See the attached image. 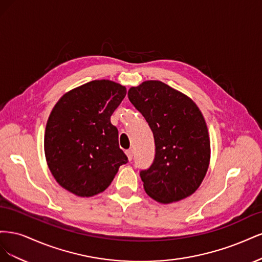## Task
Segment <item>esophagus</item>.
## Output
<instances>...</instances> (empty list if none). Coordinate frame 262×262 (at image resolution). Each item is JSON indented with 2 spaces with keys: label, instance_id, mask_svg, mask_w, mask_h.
Masks as SVG:
<instances>
[{
  "label": "esophagus",
  "instance_id": "esophagus-1",
  "mask_svg": "<svg viewBox=\"0 0 262 262\" xmlns=\"http://www.w3.org/2000/svg\"><path fill=\"white\" fill-rule=\"evenodd\" d=\"M125 154H126V156H128L129 161H131V160H132V157H133V152H132V149H128V150H125Z\"/></svg>",
  "mask_w": 262,
  "mask_h": 262
}]
</instances>
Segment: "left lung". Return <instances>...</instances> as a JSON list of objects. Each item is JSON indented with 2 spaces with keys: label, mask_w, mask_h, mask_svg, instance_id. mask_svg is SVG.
<instances>
[{
  "label": "left lung",
  "mask_w": 262,
  "mask_h": 262,
  "mask_svg": "<svg viewBox=\"0 0 262 262\" xmlns=\"http://www.w3.org/2000/svg\"><path fill=\"white\" fill-rule=\"evenodd\" d=\"M155 140V158L140 176L145 192L160 203H172L200 187L210 165L207 123L195 102L161 81H145L128 92Z\"/></svg>",
  "instance_id": "1"
}]
</instances>
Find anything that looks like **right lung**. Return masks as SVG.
Listing matches in <instances>:
<instances>
[{
	"instance_id": "obj_1",
	"label": "right lung",
	"mask_w": 262,
	"mask_h": 262,
	"mask_svg": "<svg viewBox=\"0 0 262 262\" xmlns=\"http://www.w3.org/2000/svg\"><path fill=\"white\" fill-rule=\"evenodd\" d=\"M125 94L121 84L95 80L69 91L54 105L46 125L45 155L52 176L68 191L98 194L128 162L110 122Z\"/></svg>"
}]
</instances>
